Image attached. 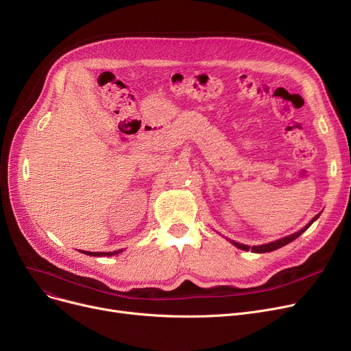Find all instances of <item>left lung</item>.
Masks as SVG:
<instances>
[{
	"label": "left lung",
	"mask_w": 351,
	"mask_h": 351,
	"mask_svg": "<svg viewBox=\"0 0 351 351\" xmlns=\"http://www.w3.org/2000/svg\"><path fill=\"white\" fill-rule=\"evenodd\" d=\"M320 216V213L319 215H316L315 217H313L310 222L302 229V230H299V232H296V233H293V234H290V236H286V237H282V239H279V241H274V242H270V243H266V245H259V246H246V245H242V243H237V242H234V241H230V243H233L236 247H239V249H242V250H246V252H249V250H252L253 253H266V252H273V250H276V249H279V247H282V246H286L287 243H290V242H293L294 239H298L303 232H306L308 228H310V225L315 222V220L317 219Z\"/></svg>",
	"instance_id": "8db88e82"
}]
</instances>
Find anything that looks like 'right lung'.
Segmentation results:
<instances>
[{
    "label": "right lung",
    "mask_w": 351,
    "mask_h": 351,
    "mask_svg": "<svg viewBox=\"0 0 351 351\" xmlns=\"http://www.w3.org/2000/svg\"><path fill=\"white\" fill-rule=\"evenodd\" d=\"M122 250H115V252H85V250H82V253H85V254H88V256H114V254H118V253H121Z\"/></svg>",
    "instance_id": "obj_1"
}]
</instances>
